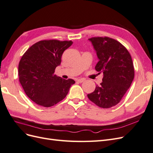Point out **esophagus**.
Listing matches in <instances>:
<instances>
[{"mask_svg": "<svg viewBox=\"0 0 153 153\" xmlns=\"http://www.w3.org/2000/svg\"><path fill=\"white\" fill-rule=\"evenodd\" d=\"M76 81L79 83H82L83 82L85 81V79L84 78H80V79H78Z\"/></svg>", "mask_w": 153, "mask_h": 153, "instance_id": "34e87169", "label": "esophagus"}]
</instances>
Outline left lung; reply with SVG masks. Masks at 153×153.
<instances>
[{
  "label": "left lung",
  "mask_w": 153,
  "mask_h": 153,
  "mask_svg": "<svg viewBox=\"0 0 153 153\" xmlns=\"http://www.w3.org/2000/svg\"><path fill=\"white\" fill-rule=\"evenodd\" d=\"M89 40L99 59L95 69L103 73V77L87 97L100 107L109 108L121 101L131 84L135 76L132 59L126 48L114 39L105 36Z\"/></svg>",
  "instance_id": "obj_1"
}]
</instances>
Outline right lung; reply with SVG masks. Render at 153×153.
<instances>
[{
    "label": "right lung",
    "instance_id": "obj_1",
    "mask_svg": "<svg viewBox=\"0 0 153 153\" xmlns=\"http://www.w3.org/2000/svg\"><path fill=\"white\" fill-rule=\"evenodd\" d=\"M72 44L71 41H39L22 55L18 64L19 81L26 95L36 104L44 107L56 105L75 83L54 74L64 50Z\"/></svg>",
    "mask_w": 153,
    "mask_h": 153
}]
</instances>
